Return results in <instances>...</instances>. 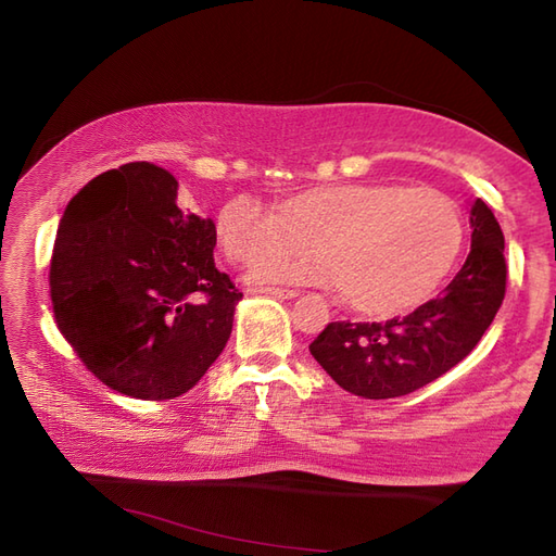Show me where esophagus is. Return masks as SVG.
<instances>
[{
    "mask_svg": "<svg viewBox=\"0 0 556 556\" xmlns=\"http://www.w3.org/2000/svg\"><path fill=\"white\" fill-rule=\"evenodd\" d=\"M260 293H267V296H275V299H296L299 296L296 289H279V287H265V289H260Z\"/></svg>",
    "mask_w": 556,
    "mask_h": 556,
    "instance_id": "obj_1",
    "label": "esophagus"
}]
</instances>
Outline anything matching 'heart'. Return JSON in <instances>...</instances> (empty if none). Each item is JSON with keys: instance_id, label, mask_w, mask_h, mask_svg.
Segmentation results:
<instances>
[{"instance_id": "heart-1", "label": "heart", "mask_w": 556, "mask_h": 556, "mask_svg": "<svg viewBox=\"0 0 556 556\" xmlns=\"http://www.w3.org/2000/svg\"><path fill=\"white\" fill-rule=\"evenodd\" d=\"M217 239L255 285H325L358 313L413 311L442 287L464 245V215L444 191L401 184H332L289 195L279 212L236 195L217 215ZM323 247L330 255L303 254Z\"/></svg>"}]
</instances>
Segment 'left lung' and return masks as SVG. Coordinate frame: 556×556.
Wrapping results in <instances>:
<instances>
[{
	"label": "left lung",
	"mask_w": 556,
	"mask_h": 556,
	"mask_svg": "<svg viewBox=\"0 0 556 556\" xmlns=\"http://www.w3.org/2000/svg\"><path fill=\"white\" fill-rule=\"evenodd\" d=\"M470 253L440 296L387 323H329L313 358L346 392L394 399L434 382L488 332L506 293L504 233L478 198L470 207Z\"/></svg>",
	"instance_id": "8db88e82"
}]
</instances>
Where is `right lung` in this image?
Listing matches in <instances>:
<instances>
[{"instance_id":"add662e5","label":"right lung","mask_w":556,"mask_h":556,"mask_svg":"<svg viewBox=\"0 0 556 556\" xmlns=\"http://www.w3.org/2000/svg\"><path fill=\"white\" fill-rule=\"evenodd\" d=\"M176 191L150 162L104 172L71 198L52 251L59 332L100 382L131 399L195 387L243 296L215 267V222L186 215Z\"/></svg>"}]
</instances>
